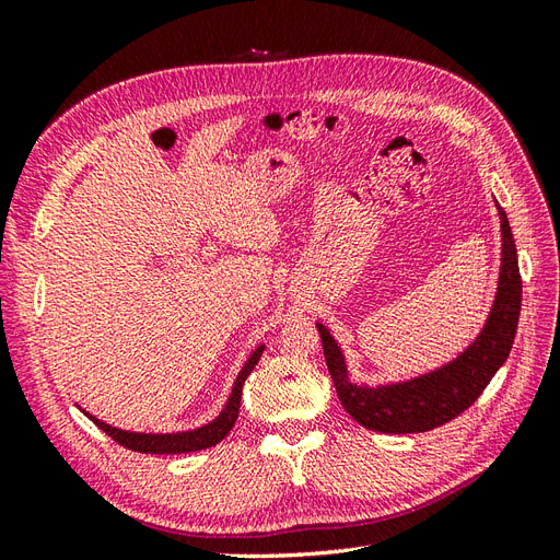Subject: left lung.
I'll list each match as a JSON object with an SVG mask.
<instances>
[{"label": "left lung", "instance_id": "left-lung-1", "mask_svg": "<svg viewBox=\"0 0 560 560\" xmlns=\"http://www.w3.org/2000/svg\"><path fill=\"white\" fill-rule=\"evenodd\" d=\"M495 206L502 231L495 301L477 341L469 343L453 362L411 381L376 387L358 385L348 376L346 358L334 336L317 322L336 395L341 399L343 409L366 430L383 434H411L444 425L479 399L490 378L510 358L521 313V273L510 219H506L500 202Z\"/></svg>", "mask_w": 560, "mask_h": 560}]
</instances>
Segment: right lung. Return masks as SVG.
<instances>
[{"mask_svg":"<svg viewBox=\"0 0 560 560\" xmlns=\"http://www.w3.org/2000/svg\"><path fill=\"white\" fill-rule=\"evenodd\" d=\"M264 348L266 346H259L245 360L238 378H235V383H233V389H231L229 401H226V406L222 409V413H219L212 422H208V425H202V428H196V430H189V432H173V434L126 432V430H118V428L107 425V422L97 420L95 416H91L86 411H83V413H86L100 430L107 432L116 444H121V446H126L130 451H138V453L167 455V453H191V451H202V448L217 446L231 432V428L235 425V418H238V411H241L243 385H245L247 376L252 374V369L257 366Z\"/></svg>","mask_w":560,"mask_h":560,"instance_id":"1","label":"right lung"}]
</instances>
